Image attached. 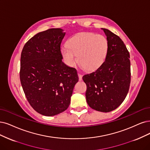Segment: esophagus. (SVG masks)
Wrapping results in <instances>:
<instances>
[{
  "mask_svg": "<svg viewBox=\"0 0 150 150\" xmlns=\"http://www.w3.org/2000/svg\"><path fill=\"white\" fill-rule=\"evenodd\" d=\"M78 75H79V80H80V81H81V80H82V75H81V74H78Z\"/></svg>",
  "mask_w": 150,
  "mask_h": 150,
  "instance_id": "esophagus-1",
  "label": "esophagus"
}]
</instances>
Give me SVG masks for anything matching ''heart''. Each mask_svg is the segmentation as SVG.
Wrapping results in <instances>:
<instances>
[{
  "label": "heart",
  "mask_w": 150,
  "mask_h": 150,
  "mask_svg": "<svg viewBox=\"0 0 150 150\" xmlns=\"http://www.w3.org/2000/svg\"><path fill=\"white\" fill-rule=\"evenodd\" d=\"M67 46L60 50L64 63L73 67L77 56L81 67L88 71L100 67L106 58L109 48L106 38L93 33H78L69 39Z\"/></svg>",
  "instance_id": "b5f03b06"
}]
</instances>
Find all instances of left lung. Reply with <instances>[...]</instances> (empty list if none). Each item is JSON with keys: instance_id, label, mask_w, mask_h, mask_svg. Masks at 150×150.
Wrapping results in <instances>:
<instances>
[{"instance_id": "1", "label": "left lung", "mask_w": 150, "mask_h": 150, "mask_svg": "<svg viewBox=\"0 0 150 150\" xmlns=\"http://www.w3.org/2000/svg\"><path fill=\"white\" fill-rule=\"evenodd\" d=\"M107 36L109 48L102 65L85 75L86 102L98 111L109 112L117 108L129 92L131 74L130 54L122 40L108 29L101 28Z\"/></svg>"}]
</instances>
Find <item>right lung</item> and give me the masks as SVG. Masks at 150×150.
<instances>
[{"mask_svg": "<svg viewBox=\"0 0 150 150\" xmlns=\"http://www.w3.org/2000/svg\"><path fill=\"white\" fill-rule=\"evenodd\" d=\"M51 28L32 37L22 50L20 78L31 106L46 116L64 112L70 103L76 70L62 62L60 44L65 33Z\"/></svg>", "mask_w": 150, "mask_h": 150, "instance_id": "1", "label": "right lung"}]
</instances>
